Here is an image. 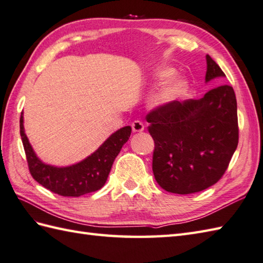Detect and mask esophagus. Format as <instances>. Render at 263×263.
Returning a JSON list of instances; mask_svg holds the SVG:
<instances>
[{"label": "esophagus", "instance_id": "1", "mask_svg": "<svg viewBox=\"0 0 263 263\" xmlns=\"http://www.w3.org/2000/svg\"><path fill=\"white\" fill-rule=\"evenodd\" d=\"M131 126H132V131L133 132H142L144 130L143 123L141 121H139V120L133 122Z\"/></svg>", "mask_w": 263, "mask_h": 263}]
</instances>
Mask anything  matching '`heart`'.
I'll return each instance as SVG.
<instances>
[{
	"label": "heart",
	"mask_w": 263,
	"mask_h": 263,
	"mask_svg": "<svg viewBox=\"0 0 263 263\" xmlns=\"http://www.w3.org/2000/svg\"><path fill=\"white\" fill-rule=\"evenodd\" d=\"M172 74H173L172 70H163L158 72V77L161 78V79H163V78L170 77ZM185 88H186L185 81L183 79L173 80L158 92V95L155 98V102L158 105H165L167 103H171L177 97H180L184 92V90H185Z\"/></svg>",
	"instance_id": "obj_1"
}]
</instances>
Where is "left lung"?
I'll list each match as a JSON object with an SVG mask.
<instances>
[{"instance_id": "obj_1", "label": "left lung", "mask_w": 263, "mask_h": 263, "mask_svg": "<svg viewBox=\"0 0 263 263\" xmlns=\"http://www.w3.org/2000/svg\"><path fill=\"white\" fill-rule=\"evenodd\" d=\"M225 73L206 55L205 82ZM155 141L153 172L167 192L203 191L225 174L238 143L233 87L220 85L200 99L167 103L146 116Z\"/></svg>"}]
</instances>
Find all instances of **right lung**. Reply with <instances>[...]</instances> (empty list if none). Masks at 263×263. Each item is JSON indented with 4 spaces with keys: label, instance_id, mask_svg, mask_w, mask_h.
Wrapping results in <instances>:
<instances>
[{
    "label": "right lung",
    "instance_id": "add662e5",
    "mask_svg": "<svg viewBox=\"0 0 263 263\" xmlns=\"http://www.w3.org/2000/svg\"><path fill=\"white\" fill-rule=\"evenodd\" d=\"M131 135V126L113 133L96 152L80 163L68 167H55L39 159L25 133L24 116L20 117V136L24 144L28 167L33 180L49 191L62 197H80L102 189L116 156Z\"/></svg>",
    "mask_w": 263,
    "mask_h": 263
}]
</instances>
